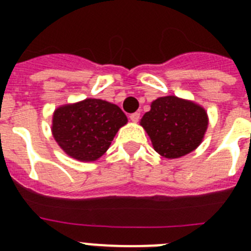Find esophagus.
<instances>
[{"mask_svg": "<svg viewBox=\"0 0 251 251\" xmlns=\"http://www.w3.org/2000/svg\"><path fill=\"white\" fill-rule=\"evenodd\" d=\"M129 118H130V121L134 122V123H137V122L139 121V118H141V114H139L138 112L133 113V114L129 115Z\"/></svg>", "mask_w": 251, "mask_h": 251, "instance_id": "34e87169", "label": "esophagus"}]
</instances>
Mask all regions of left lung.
<instances>
[{"label": "left lung", "instance_id": "8db88e82", "mask_svg": "<svg viewBox=\"0 0 251 251\" xmlns=\"http://www.w3.org/2000/svg\"><path fill=\"white\" fill-rule=\"evenodd\" d=\"M141 124L156 152L166 158H178L200 145L208 122L200 105L170 95L153 101Z\"/></svg>", "mask_w": 251, "mask_h": 251}]
</instances>
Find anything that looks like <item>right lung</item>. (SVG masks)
<instances>
[{"label":"right lung","instance_id":"1","mask_svg":"<svg viewBox=\"0 0 251 251\" xmlns=\"http://www.w3.org/2000/svg\"><path fill=\"white\" fill-rule=\"evenodd\" d=\"M128 119L115 104L100 99H85L60 106L52 118V134L73 158L95 161L103 156L115 133Z\"/></svg>","mask_w":251,"mask_h":251}]
</instances>
